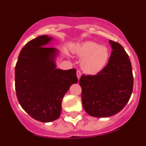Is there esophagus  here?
<instances>
[{"label": "esophagus", "mask_w": 146, "mask_h": 146, "mask_svg": "<svg viewBox=\"0 0 146 146\" xmlns=\"http://www.w3.org/2000/svg\"><path fill=\"white\" fill-rule=\"evenodd\" d=\"M77 77L78 79H80L81 77V72L80 70H77Z\"/></svg>", "instance_id": "34e87169"}]
</instances>
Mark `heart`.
Segmentation results:
<instances>
[{
    "mask_svg": "<svg viewBox=\"0 0 146 146\" xmlns=\"http://www.w3.org/2000/svg\"><path fill=\"white\" fill-rule=\"evenodd\" d=\"M74 52L83 58L81 63L82 69L88 74H96L104 67L109 57L107 47L94 42H86L76 47Z\"/></svg>",
    "mask_w": 146,
    "mask_h": 146,
    "instance_id": "obj_1",
    "label": "heart"
}]
</instances>
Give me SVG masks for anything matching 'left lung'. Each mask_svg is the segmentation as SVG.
Returning a JSON list of instances; mask_svg holds the SVG:
<instances>
[{"mask_svg": "<svg viewBox=\"0 0 146 146\" xmlns=\"http://www.w3.org/2000/svg\"><path fill=\"white\" fill-rule=\"evenodd\" d=\"M113 51L108 64L96 75L82 74L83 108L91 116L103 118L116 114L131 97L134 77L128 54L119 43L110 41Z\"/></svg>", "mask_w": 146, "mask_h": 146, "instance_id": "obj_1", "label": "left lung"}]
</instances>
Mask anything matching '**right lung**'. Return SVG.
Masks as SVG:
<instances>
[{
  "label": "right lung",
  "mask_w": 146,
  "mask_h": 146,
  "mask_svg": "<svg viewBox=\"0 0 146 146\" xmlns=\"http://www.w3.org/2000/svg\"><path fill=\"white\" fill-rule=\"evenodd\" d=\"M51 39L41 36L31 40L23 47L15 66L18 102L30 116L41 122L60 117L63 97L78 81L75 69H55L57 50L44 47Z\"/></svg>",
  "instance_id": "obj_1"
}]
</instances>
